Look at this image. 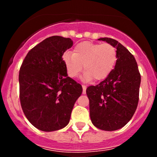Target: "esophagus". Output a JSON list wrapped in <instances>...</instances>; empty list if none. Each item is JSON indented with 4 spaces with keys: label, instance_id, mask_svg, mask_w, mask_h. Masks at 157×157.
Listing matches in <instances>:
<instances>
[{
    "label": "esophagus",
    "instance_id": "esophagus-1",
    "mask_svg": "<svg viewBox=\"0 0 157 157\" xmlns=\"http://www.w3.org/2000/svg\"><path fill=\"white\" fill-rule=\"evenodd\" d=\"M82 87H83V94H86V86L85 85H82Z\"/></svg>",
    "mask_w": 157,
    "mask_h": 157
}]
</instances>
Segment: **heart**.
Here are the masks:
<instances>
[{"instance_id": "b5f03b06", "label": "heart", "mask_w": 157, "mask_h": 157, "mask_svg": "<svg viewBox=\"0 0 157 157\" xmlns=\"http://www.w3.org/2000/svg\"><path fill=\"white\" fill-rule=\"evenodd\" d=\"M63 61L69 77H77L83 65V80L99 81L106 78L115 67L117 50L110 43L82 42L74 47L73 54L66 52Z\"/></svg>"}]
</instances>
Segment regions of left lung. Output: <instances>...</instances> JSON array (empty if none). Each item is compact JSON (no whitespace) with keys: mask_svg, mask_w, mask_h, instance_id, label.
Returning a JSON list of instances; mask_svg holds the SVG:
<instances>
[{"mask_svg":"<svg viewBox=\"0 0 157 157\" xmlns=\"http://www.w3.org/2000/svg\"><path fill=\"white\" fill-rule=\"evenodd\" d=\"M117 49L115 69L96 86L86 89L92 123L103 131L124 127L134 115L139 100L140 74L134 55L121 43L101 38Z\"/></svg>","mask_w":157,"mask_h":157,"instance_id":"8db88e82","label":"left lung"}]
</instances>
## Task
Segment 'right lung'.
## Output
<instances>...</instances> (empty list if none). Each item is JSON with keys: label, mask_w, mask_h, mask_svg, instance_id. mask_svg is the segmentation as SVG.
Listing matches in <instances>:
<instances>
[{"label": "right lung", "mask_w": 157, "mask_h": 157, "mask_svg": "<svg viewBox=\"0 0 157 157\" xmlns=\"http://www.w3.org/2000/svg\"><path fill=\"white\" fill-rule=\"evenodd\" d=\"M70 38H47L28 52L19 73L20 100L34 127L54 131L67 125L83 89L69 77L62 56L71 48Z\"/></svg>", "instance_id": "obj_1"}]
</instances>
